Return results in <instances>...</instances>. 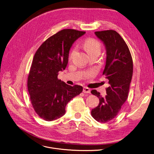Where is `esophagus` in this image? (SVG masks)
<instances>
[{
	"label": "esophagus",
	"mask_w": 154,
	"mask_h": 154,
	"mask_svg": "<svg viewBox=\"0 0 154 154\" xmlns=\"http://www.w3.org/2000/svg\"><path fill=\"white\" fill-rule=\"evenodd\" d=\"M83 92L86 93V94H89L91 92V89L87 87H84L83 88Z\"/></svg>",
	"instance_id": "34e87169"
}]
</instances>
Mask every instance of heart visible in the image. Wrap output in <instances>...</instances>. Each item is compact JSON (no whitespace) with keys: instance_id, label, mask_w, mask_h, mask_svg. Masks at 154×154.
<instances>
[{"instance_id":"1","label":"heart","mask_w":154,"mask_h":154,"mask_svg":"<svg viewBox=\"0 0 154 154\" xmlns=\"http://www.w3.org/2000/svg\"><path fill=\"white\" fill-rule=\"evenodd\" d=\"M83 46L84 49L86 50L87 52L91 55L93 53H100L101 49V43L97 40V39L90 38L87 39L83 43ZM77 51V48L75 47L71 51L70 55V59H72L73 56L75 54ZM94 71H89L86 73H85V77L88 78L94 75Z\"/></svg>"}]
</instances>
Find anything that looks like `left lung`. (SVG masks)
Segmentation results:
<instances>
[{
	"instance_id": "1",
	"label": "left lung",
	"mask_w": 154,
	"mask_h": 154,
	"mask_svg": "<svg viewBox=\"0 0 154 154\" xmlns=\"http://www.w3.org/2000/svg\"><path fill=\"white\" fill-rule=\"evenodd\" d=\"M95 34L106 47V60L103 75L109 80L110 86L106 89L107 95L105 97L96 90L91 91L100 100L91 114L97 121L106 123L117 116L127 99L133 75V60L127 45L116 31H97Z\"/></svg>"
}]
</instances>
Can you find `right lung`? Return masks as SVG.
<instances>
[{
    "instance_id": "obj_1",
    "label": "right lung",
    "mask_w": 154,
    "mask_h": 154,
    "mask_svg": "<svg viewBox=\"0 0 154 154\" xmlns=\"http://www.w3.org/2000/svg\"><path fill=\"white\" fill-rule=\"evenodd\" d=\"M85 33L63 29L45 40L34 55L27 89L34 110L45 121H54L63 116L66 104L82 92V86L68 85L57 76L65 69L73 43Z\"/></svg>"
}]
</instances>
